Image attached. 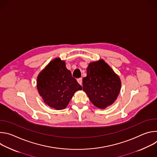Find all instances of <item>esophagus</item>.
Masks as SVG:
<instances>
[{"label":"esophagus","mask_w":157,"mask_h":157,"mask_svg":"<svg viewBox=\"0 0 157 157\" xmlns=\"http://www.w3.org/2000/svg\"><path fill=\"white\" fill-rule=\"evenodd\" d=\"M77 81H78V83H79V84L82 85V79L81 78H78V79H77Z\"/></svg>","instance_id":"esophagus-1"}]
</instances>
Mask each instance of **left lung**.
<instances>
[{
    "label": "left lung",
    "instance_id": "1",
    "mask_svg": "<svg viewBox=\"0 0 157 157\" xmlns=\"http://www.w3.org/2000/svg\"><path fill=\"white\" fill-rule=\"evenodd\" d=\"M82 85L83 91L91 102L99 109H105L117 99L121 81L110 67L100 59L89 64Z\"/></svg>",
    "mask_w": 157,
    "mask_h": 157
}]
</instances>
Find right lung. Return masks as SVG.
<instances>
[{"label":"right lung","instance_id":"obj_1","mask_svg":"<svg viewBox=\"0 0 157 157\" xmlns=\"http://www.w3.org/2000/svg\"><path fill=\"white\" fill-rule=\"evenodd\" d=\"M36 84L44 102L56 110L64 109L75 93L82 89L59 58L52 61L38 75Z\"/></svg>","mask_w":157,"mask_h":157}]
</instances>
